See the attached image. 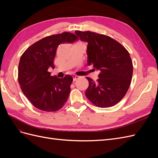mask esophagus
Listing matches in <instances>:
<instances>
[{"mask_svg":"<svg viewBox=\"0 0 158 158\" xmlns=\"http://www.w3.org/2000/svg\"><path fill=\"white\" fill-rule=\"evenodd\" d=\"M79 78H80V76H78L77 75H74L73 76V80L76 81V80H78Z\"/></svg>","mask_w":158,"mask_h":158,"instance_id":"obj_1","label":"esophagus"}]
</instances>
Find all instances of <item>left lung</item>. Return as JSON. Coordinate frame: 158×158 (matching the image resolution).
I'll list each match as a JSON object with an SVG mask.
<instances>
[{"instance_id": "left-lung-1", "label": "left lung", "mask_w": 158, "mask_h": 158, "mask_svg": "<svg viewBox=\"0 0 158 158\" xmlns=\"http://www.w3.org/2000/svg\"><path fill=\"white\" fill-rule=\"evenodd\" d=\"M81 41L88 43V65L100 73L97 82L87 78L85 96L95 106L110 107L118 103L130 86L132 62L128 51L107 35L90 31H75Z\"/></svg>"}]
</instances>
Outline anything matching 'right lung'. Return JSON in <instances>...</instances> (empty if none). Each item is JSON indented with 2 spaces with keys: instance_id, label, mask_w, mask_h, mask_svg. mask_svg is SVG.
<instances>
[{
  "instance_id": "right-lung-1",
  "label": "right lung",
  "mask_w": 158,
  "mask_h": 158,
  "mask_svg": "<svg viewBox=\"0 0 158 158\" xmlns=\"http://www.w3.org/2000/svg\"><path fill=\"white\" fill-rule=\"evenodd\" d=\"M78 39L69 32L47 36L28 47L21 56L18 82L23 94L36 108L56 111L67 101L73 76L59 78L51 76L48 69L55 68L53 61L59 45L72 44Z\"/></svg>"
}]
</instances>
